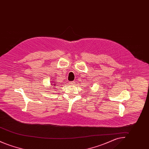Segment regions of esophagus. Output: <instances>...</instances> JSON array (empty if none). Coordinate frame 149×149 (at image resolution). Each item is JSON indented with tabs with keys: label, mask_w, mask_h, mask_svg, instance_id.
<instances>
[{
	"label": "esophagus",
	"mask_w": 149,
	"mask_h": 149,
	"mask_svg": "<svg viewBox=\"0 0 149 149\" xmlns=\"http://www.w3.org/2000/svg\"><path fill=\"white\" fill-rule=\"evenodd\" d=\"M69 84H70V85H75V81H70V82L69 83Z\"/></svg>",
	"instance_id": "34e87169"
}]
</instances>
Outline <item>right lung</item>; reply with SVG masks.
Here are the masks:
<instances>
[{
	"label": "right lung",
	"mask_w": 149,
	"mask_h": 149,
	"mask_svg": "<svg viewBox=\"0 0 149 149\" xmlns=\"http://www.w3.org/2000/svg\"><path fill=\"white\" fill-rule=\"evenodd\" d=\"M56 84V83H54V84H53V85H54V86H56V84Z\"/></svg>",
	"instance_id": "1"
}]
</instances>
